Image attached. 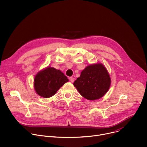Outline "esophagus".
<instances>
[{
  "label": "esophagus",
  "instance_id": "1",
  "mask_svg": "<svg viewBox=\"0 0 147 147\" xmlns=\"http://www.w3.org/2000/svg\"><path fill=\"white\" fill-rule=\"evenodd\" d=\"M69 80H70V81L71 82H74V78L73 77H71L69 78Z\"/></svg>",
  "mask_w": 147,
  "mask_h": 147
}]
</instances>
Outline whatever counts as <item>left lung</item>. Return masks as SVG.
<instances>
[{"label":"left lung","instance_id":"obj_1","mask_svg":"<svg viewBox=\"0 0 147 147\" xmlns=\"http://www.w3.org/2000/svg\"><path fill=\"white\" fill-rule=\"evenodd\" d=\"M111 84L109 74L102 63L87 66L73 85L81 96L88 100H96L108 91Z\"/></svg>","mask_w":147,"mask_h":147}]
</instances>
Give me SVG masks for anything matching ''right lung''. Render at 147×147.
Listing matches in <instances>:
<instances>
[{
    "label": "right lung",
    "mask_w": 147,
    "mask_h": 147,
    "mask_svg": "<svg viewBox=\"0 0 147 147\" xmlns=\"http://www.w3.org/2000/svg\"><path fill=\"white\" fill-rule=\"evenodd\" d=\"M68 81L67 77L60 70L48 67L36 74L34 87L38 95L48 98L54 95Z\"/></svg>",
    "instance_id": "1"
}]
</instances>
